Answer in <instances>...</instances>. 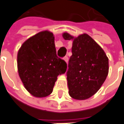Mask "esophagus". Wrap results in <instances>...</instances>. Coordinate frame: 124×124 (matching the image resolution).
<instances>
[{
  "mask_svg": "<svg viewBox=\"0 0 124 124\" xmlns=\"http://www.w3.org/2000/svg\"><path fill=\"white\" fill-rule=\"evenodd\" d=\"M63 59H64V60L66 63H68V62H69V58H68L67 56H65Z\"/></svg>",
  "mask_w": 124,
  "mask_h": 124,
  "instance_id": "1",
  "label": "esophagus"
}]
</instances>
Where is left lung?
I'll use <instances>...</instances> for the list:
<instances>
[{
	"label": "left lung",
	"instance_id": "left-lung-1",
	"mask_svg": "<svg viewBox=\"0 0 124 124\" xmlns=\"http://www.w3.org/2000/svg\"><path fill=\"white\" fill-rule=\"evenodd\" d=\"M64 40H72V54L67 71L69 94L79 101L96 94L108 73V58L99 45L87 34L75 37L64 32Z\"/></svg>",
	"mask_w": 124,
	"mask_h": 124
}]
</instances>
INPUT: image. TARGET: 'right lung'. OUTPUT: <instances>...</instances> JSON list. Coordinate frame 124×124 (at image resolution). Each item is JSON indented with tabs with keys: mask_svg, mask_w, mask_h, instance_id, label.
Returning a JSON list of instances; mask_svg holds the SVG:
<instances>
[{
	"mask_svg": "<svg viewBox=\"0 0 124 124\" xmlns=\"http://www.w3.org/2000/svg\"><path fill=\"white\" fill-rule=\"evenodd\" d=\"M17 58L23 86L36 98L51 94L58 76L65 73L67 68L66 63L56 55L54 35L49 30L28 39L18 50Z\"/></svg>",
	"mask_w": 124,
	"mask_h": 124,
	"instance_id": "1",
	"label": "right lung"
}]
</instances>
